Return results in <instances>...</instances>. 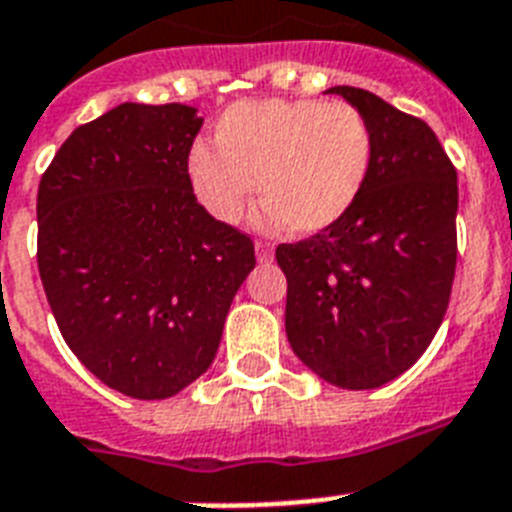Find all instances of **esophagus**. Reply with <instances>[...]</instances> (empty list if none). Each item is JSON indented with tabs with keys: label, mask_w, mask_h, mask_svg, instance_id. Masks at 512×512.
Returning a JSON list of instances; mask_svg holds the SVG:
<instances>
[{
	"label": "esophagus",
	"mask_w": 512,
	"mask_h": 512,
	"mask_svg": "<svg viewBox=\"0 0 512 512\" xmlns=\"http://www.w3.org/2000/svg\"><path fill=\"white\" fill-rule=\"evenodd\" d=\"M255 255H257V260H260V263H270V260H273V247H270V244H265V242H257L255 244Z\"/></svg>",
	"instance_id": "obj_1"
}]
</instances>
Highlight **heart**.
Here are the masks:
<instances>
[{
  "instance_id": "1",
  "label": "heart",
  "mask_w": 512,
  "mask_h": 512,
  "mask_svg": "<svg viewBox=\"0 0 512 512\" xmlns=\"http://www.w3.org/2000/svg\"><path fill=\"white\" fill-rule=\"evenodd\" d=\"M216 144L195 143L187 174L197 200L221 223L242 221L257 195V226L315 236L333 229L362 195L372 130L349 103L270 98L234 103L216 124Z\"/></svg>"
}]
</instances>
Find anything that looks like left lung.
I'll list each match as a JSON object with an SVG mask.
<instances>
[{
  "mask_svg": "<svg viewBox=\"0 0 512 512\" xmlns=\"http://www.w3.org/2000/svg\"><path fill=\"white\" fill-rule=\"evenodd\" d=\"M328 93L362 111L372 163L333 229L278 244L289 281L286 336L317 377L372 390L403 375L435 338L453 289L458 179L422 119L351 85Z\"/></svg>",
  "mask_w": 512,
  "mask_h": 512,
  "instance_id": "left-lung-1",
  "label": "left lung"
}]
</instances>
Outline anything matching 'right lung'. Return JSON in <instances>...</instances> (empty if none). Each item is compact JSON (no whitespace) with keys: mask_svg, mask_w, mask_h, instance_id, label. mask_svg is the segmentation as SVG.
<instances>
[{"mask_svg":"<svg viewBox=\"0 0 512 512\" xmlns=\"http://www.w3.org/2000/svg\"><path fill=\"white\" fill-rule=\"evenodd\" d=\"M184 103L77 127L38 184V273L62 338L111 390L161 401L213 364L255 244L197 203Z\"/></svg>","mask_w":512,"mask_h":512,"instance_id":"right-lung-1","label":"right lung"}]
</instances>
